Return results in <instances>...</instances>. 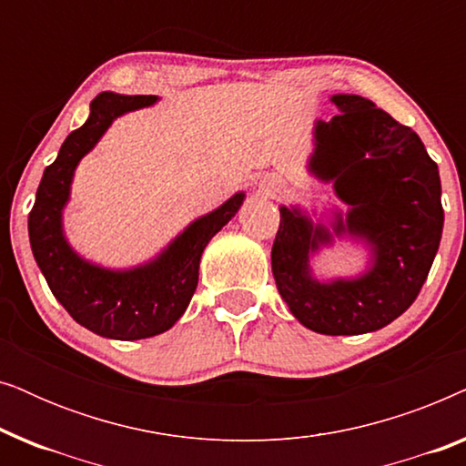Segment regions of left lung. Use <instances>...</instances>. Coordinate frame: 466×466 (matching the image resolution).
<instances>
[{
    "mask_svg": "<svg viewBox=\"0 0 466 466\" xmlns=\"http://www.w3.org/2000/svg\"><path fill=\"white\" fill-rule=\"evenodd\" d=\"M339 114L316 123L309 169L333 182L350 209L337 214L335 235L350 233L371 246V269L356 279L320 284L309 252L330 244L327 227L301 209L279 208L271 248L278 290L303 327L322 335H362L399 318L429 278L443 231L437 163L411 127L394 120L360 95H333Z\"/></svg>",
    "mask_w": 466,
    "mask_h": 466,
    "instance_id": "left-lung-1",
    "label": "left lung"
}]
</instances>
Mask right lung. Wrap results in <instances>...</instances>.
Listing matches in <instances>:
<instances>
[{
  "label": "right lung",
  "mask_w": 466,
  "mask_h": 466,
  "mask_svg": "<svg viewBox=\"0 0 466 466\" xmlns=\"http://www.w3.org/2000/svg\"><path fill=\"white\" fill-rule=\"evenodd\" d=\"M155 95L101 93L91 101V116L69 133L59 157L44 169L29 212V241L48 289L82 327L110 339L133 341L174 327L188 308L199 279V260L208 241L233 218L244 193L201 216L148 265L110 271L86 263L63 238L61 212L80 158L99 142L120 114L152 106Z\"/></svg>",
  "instance_id": "obj_1"
}]
</instances>
